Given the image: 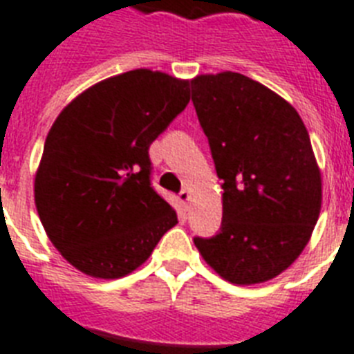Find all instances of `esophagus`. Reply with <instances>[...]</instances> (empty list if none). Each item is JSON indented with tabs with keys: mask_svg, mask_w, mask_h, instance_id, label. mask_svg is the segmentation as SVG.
Returning a JSON list of instances; mask_svg holds the SVG:
<instances>
[{
	"mask_svg": "<svg viewBox=\"0 0 354 354\" xmlns=\"http://www.w3.org/2000/svg\"><path fill=\"white\" fill-rule=\"evenodd\" d=\"M178 198H180V202H182L183 206L187 207L189 201H191V193H189V189H182V191H180V195H178Z\"/></svg>",
	"mask_w": 354,
	"mask_h": 354,
	"instance_id": "1",
	"label": "esophagus"
}]
</instances>
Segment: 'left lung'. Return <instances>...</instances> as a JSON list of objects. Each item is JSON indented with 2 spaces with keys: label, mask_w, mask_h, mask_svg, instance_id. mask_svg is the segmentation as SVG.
<instances>
[{
  "label": "left lung",
  "mask_w": 354,
  "mask_h": 354,
  "mask_svg": "<svg viewBox=\"0 0 354 354\" xmlns=\"http://www.w3.org/2000/svg\"><path fill=\"white\" fill-rule=\"evenodd\" d=\"M191 100L223 180V223L195 237L232 284L274 279L299 258L321 209V172L308 131L284 98L237 72L196 75Z\"/></svg>",
  "instance_id": "obj_1"
}]
</instances>
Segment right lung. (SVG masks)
Masks as SVG:
<instances>
[{"mask_svg":"<svg viewBox=\"0 0 354 354\" xmlns=\"http://www.w3.org/2000/svg\"><path fill=\"white\" fill-rule=\"evenodd\" d=\"M189 100V81L129 70L81 93L53 122L35 204L50 241L81 273H131L178 223L152 187L148 148Z\"/></svg>","mask_w":354,"mask_h":354,"instance_id":"right-lung-1","label":"right lung"}]
</instances>
